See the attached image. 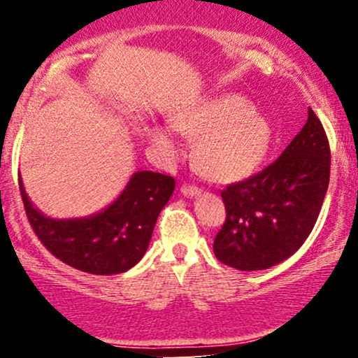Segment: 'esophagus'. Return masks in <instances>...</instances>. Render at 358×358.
I'll use <instances>...</instances> for the list:
<instances>
[{
    "instance_id": "obj_1",
    "label": "esophagus",
    "mask_w": 358,
    "mask_h": 358,
    "mask_svg": "<svg viewBox=\"0 0 358 358\" xmlns=\"http://www.w3.org/2000/svg\"><path fill=\"white\" fill-rule=\"evenodd\" d=\"M180 192H182V195L188 196V199H192V196L200 195V188L195 187V185H182V188H180Z\"/></svg>"
}]
</instances>
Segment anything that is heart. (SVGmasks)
<instances>
[{"label": "heart", "instance_id": "obj_1", "mask_svg": "<svg viewBox=\"0 0 358 358\" xmlns=\"http://www.w3.org/2000/svg\"><path fill=\"white\" fill-rule=\"evenodd\" d=\"M173 126L196 138V166L213 182H236L252 173L273 141V127L264 114L237 94L185 106L175 114ZM148 134L166 158H176L182 151L171 127L151 126Z\"/></svg>", "mask_w": 358, "mask_h": 358}]
</instances>
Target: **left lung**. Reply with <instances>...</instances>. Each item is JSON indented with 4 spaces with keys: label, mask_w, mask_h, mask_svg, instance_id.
Listing matches in <instances>:
<instances>
[{
    "label": "left lung",
    "mask_w": 358,
    "mask_h": 358,
    "mask_svg": "<svg viewBox=\"0 0 358 358\" xmlns=\"http://www.w3.org/2000/svg\"><path fill=\"white\" fill-rule=\"evenodd\" d=\"M330 182V145L308 109L303 129L264 170L222 192L225 222L213 252L239 271L268 269L293 256L313 231Z\"/></svg>",
    "instance_id": "obj_1"
}]
</instances>
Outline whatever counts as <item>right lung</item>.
<instances>
[{"mask_svg":"<svg viewBox=\"0 0 358 358\" xmlns=\"http://www.w3.org/2000/svg\"><path fill=\"white\" fill-rule=\"evenodd\" d=\"M173 190L171 176L136 171L104 210L82 219H52L31 203L20 176L24 212L36 237L62 262L99 276L126 273L141 261Z\"/></svg>","mask_w":358,"mask_h":358,"instance_id":"right-lung-1","label":"right lung"}]
</instances>
